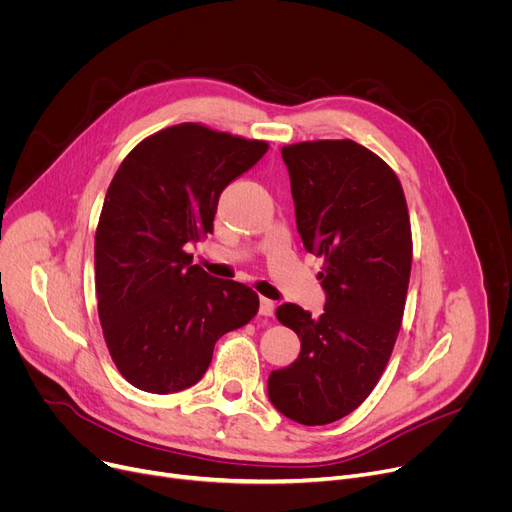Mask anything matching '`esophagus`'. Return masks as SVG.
<instances>
[{
	"label": "esophagus",
	"instance_id": "34e87169",
	"mask_svg": "<svg viewBox=\"0 0 512 512\" xmlns=\"http://www.w3.org/2000/svg\"><path fill=\"white\" fill-rule=\"evenodd\" d=\"M274 311H276L274 301L265 299V297H261V299H259V313H261V315H265V317H272V315H274Z\"/></svg>",
	"mask_w": 512,
	"mask_h": 512
}]
</instances>
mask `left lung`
<instances>
[{"instance_id":"1","label":"left lung","mask_w":512,"mask_h":512,"mask_svg":"<svg viewBox=\"0 0 512 512\" xmlns=\"http://www.w3.org/2000/svg\"><path fill=\"white\" fill-rule=\"evenodd\" d=\"M297 230L319 272L324 313L276 309L297 332L301 353L267 380V396L288 419L326 425L353 413L371 394L405 313L413 240L400 180L355 141H311L282 149Z\"/></svg>"}]
</instances>
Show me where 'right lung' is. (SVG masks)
<instances>
[{
    "label": "right lung",
    "mask_w": 512,
    "mask_h": 512,
    "mask_svg": "<svg viewBox=\"0 0 512 512\" xmlns=\"http://www.w3.org/2000/svg\"><path fill=\"white\" fill-rule=\"evenodd\" d=\"M265 151L188 122L151 134L120 164L97 224L95 286L107 348L134 388L195 386L215 342L255 317L257 294L205 274L186 247L213 232L222 191Z\"/></svg>",
    "instance_id": "right-lung-1"
}]
</instances>
